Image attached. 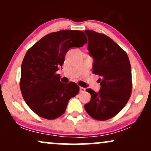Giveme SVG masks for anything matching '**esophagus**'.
Instances as JSON below:
<instances>
[{
    "label": "esophagus",
    "mask_w": 151,
    "mask_h": 151,
    "mask_svg": "<svg viewBox=\"0 0 151 151\" xmlns=\"http://www.w3.org/2000/svg\"><path fill=\"white\" fill-rule=\"evenodd\" d=\"M85 91H86L85 88H84V87H80V88H79V91H80L81 93H84Z\"/></svg>",
    "instance_id": "34e87169"
}]
</instances>
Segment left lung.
Masks as SVG:
<instances>
[{"label":"left lung","instance_id":"8db88e82","mask_svg":"<svg viewBox=\"0 0 151 151\" xmlns=\"http://www.w3.org/2000/svg\"><path fill=\"white\" fill-rule=\"evenodd\" d=\"M88 50L93 58V73L100 76L98 92L86 89L91 100L84 105L88 114L99 121L115 116L125 106L132 91L129 57L112 39L93 30H85Z\"/></svg>","mask_w":151,"mask_h":151}]
</instances>
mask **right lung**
I'll use <instances>...</instances> for the list:
<instances>
[{
  "label": "right lung",
  "mask_w": 151,
  "mask_h": 151,
  "mask_svg": "<svg viewBox=\"0 0 151 151\" xmlns=\"http://www.w3.org/2000/svg\"><path fill=\"white\" fill-rule=\"evenodd\" d=\"M86 42L82 31L60 30L47 35L27 50L22 62L20 86L26 104L38 116L49 120L60 117L70 99L79 93L77 84L62 83L55 72L69 50Z\"/></svg>",
  "instance_id": "right-lung-1"
}]
</instances>
